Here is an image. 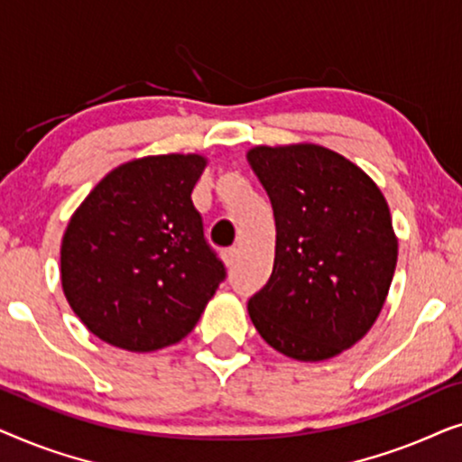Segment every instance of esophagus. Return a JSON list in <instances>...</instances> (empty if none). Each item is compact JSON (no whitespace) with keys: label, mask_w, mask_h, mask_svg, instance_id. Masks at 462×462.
<instances>
[{"label":"esophagus","mask_w":462,"mask_h":462,"mask_svg":"<svg viewBox=\"0 0 462 462\" xmlns=\"http://www.w3.org/2000/svg\"><path fill=\"white\" fill-rule=\"evenodd\" d=\"M223 261H225V264H226V267H229V269L236 267V263H237V250H236V248L223 250Z\"/></svg>","instance_id":"1"}]
</instances>
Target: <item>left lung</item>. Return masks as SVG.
I'll return each instance as SVG.
<instances>
[{"label": "left lung", "instance_id": "obj_1", "mask_svg": "<svg viewBox=\"0 0 462 462\" xmlns=\"http://www.w3.org/2000/svg\"><path fill=\"white\" fill-rule=\"evenodd\" d=\"M248 163L275 217V263L248 300L258 334L283 356L321 362L364 338L387 300L397 237L376 182L313 143L254 147Z\"/></svg>", "mask_w": 462, "mask_h": 462}]
</instances>
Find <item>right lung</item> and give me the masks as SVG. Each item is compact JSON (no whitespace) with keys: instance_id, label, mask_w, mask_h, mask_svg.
<instances>
[{"instance_id":"right-lung-1","label":"right lung","mask_w":462,"mask_h":462,"mask_svg":"<svg viewBox=\"0 0 462 462\" xmlns=\"http://www.w3.org/2000/svg\"><path fill=\"white\" fill-rule=\"evenodd\" d=\"M208 160L147 155L111 170L69 220L60 282L88 330L149 353L193 330L225 280L191 201Z\"/></svg>"}]
</instances>
